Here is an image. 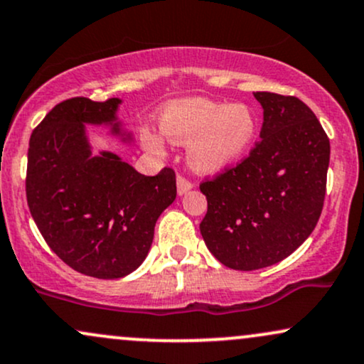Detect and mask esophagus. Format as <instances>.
I'll return each mask as SVG.
<instances>
[{
  "label": "esophagus",
  "instance_id": "34e87169",
  "mask_svg": "<svg viewBox=\"0 0 364 364\" xmlns=\"http://www.w3.org/2000/svg\"><path fill=\"white\" fill-rule=\"evenodd\" d=\"M176 181H178V193L179 195H185L186 191H190L191 188H193V183H191L190 179H186L183 174H178Z\"/></svg>",
  "mask_w": 364,
  "mask_h": 364
}]
</instances>
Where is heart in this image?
Listing matches in <instances>:
<instances>
[{"mask_svg":"<svg viewBox=\"0 0 364 364\" xmlns=\"http://www.w3.org/2000/svg\"><path fill=\"white\" fill-rule=\"evenodd\" d=\"M257 115L247 105H227L205 98L171 103L161 118V130L171 142L188 146V161L196 171L213 173L237 163L256 139ZM159 149V140L147 137Z\"/></svg>","mask_w":364,"mask_h":364,"instance_id":"heart-1","label":"heart"}]
</instances>
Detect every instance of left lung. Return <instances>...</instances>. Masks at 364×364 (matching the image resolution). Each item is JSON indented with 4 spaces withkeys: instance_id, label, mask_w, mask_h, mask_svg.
Listing matches in <instances>:
<instances>
[{
    "instance_id": "obj_1",
    "label": "left lung",
    "mask_w": 364,
    "mask_h": 364,
    "mask_svg": "<svg viewBox=\"0 0 364 364\" xmlns=\"http://www.w3.org/2000/svg\"><path fill=\"white\" fill-rule=\"evenodd\" d=\"M264 122L249 156L200 183L208 210L200 224L208 251L227 268L283 261L312 234L326 198L331 144L296 96L254 93Z\"/></svg>"
}]
</instances>
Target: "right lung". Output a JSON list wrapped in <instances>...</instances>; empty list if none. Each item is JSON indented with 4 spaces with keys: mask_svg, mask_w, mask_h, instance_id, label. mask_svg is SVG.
<instances>
[{
    "mask_svg": "<svg viewBox=\"0 0 364 364\" xmlns=\"http://www.w3.org/2000/svg\"><path fill=\"white\" fill-rule=\"evenodd\" d=\"M118 98L76 96L55 105L33 129L25 190L49 247L77 273L127 277L146 259L157 218L176 198L171 168L144 176L117 154L91 156L85 124H115Z\"/></svg>",
    "mask_w": 364,
    "mask_h": 364,
    "instance_id": "1",
    "label": "right lung"
}]
</instances>
